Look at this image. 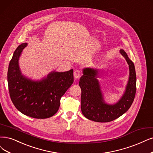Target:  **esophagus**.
<instances>
[{"label": "esophagus", "instance_id": "obj_1", "mask_svg": "<svg viewBox=\"0 0 153 153\" xmlns=\"http://www.w3.org/2000/svg\"><path fill=\"white\" fill-rule=\"evenodd\" d=\"M81 71L79 70V69H77L74 71V77L75 79H78L79 78L80 76H81Z\"/></svg>", "mask_w": 153, "mask_h": 153}]
</instances>
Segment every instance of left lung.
<instances>
[{"label": "left lung", "instance_id": "8db88e82", "mask_svg": "<svg viewBox=\"0 0 153 153\" xmlns=\"http://www.w3.org/2000/svg\"><path fill=\"white\" fill-rule=\"evenodd\" d=\"M122 55L129 65V79L126 92L118 102L110 105L105 103L100 86L97 79L98 71L86 68L80 78L81 89V111L88 119L98 122H109L120 117L131 106L136 93V74L133 62L123 50Z\"/></svg>", "mask_w": 153, "mask_h": 153}]
</instances>
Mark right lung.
I'll list each match as a JSON object with an SVG mask.
<instances>
[{
  "label": "right lung",
  "mask_w": 153,
  "mask_h": 153,
  "mask_svg": "<svg viewBox=\"0 0 153 153\" xmlns=\"http://www.w3.org/2000/svg\"><path fill=\"white\" fill-rule=\"evenodd\" d=\"M27 43L14 51L7 72L9 91L14 105L22 114L35 118H47L58 111L60 99L74 82L73 69L50 73L47 78L33 81L21 75L18 60Z\"/></svg>",
  "instance_id": "add662e5"
}]
</instances>
